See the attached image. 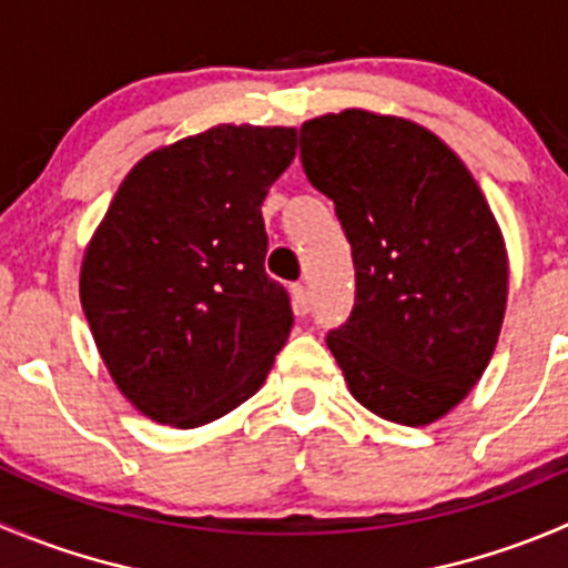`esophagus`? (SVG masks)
Segmentation results:
<instances>
[{
	"label": "esophagus",
	"mask_w": 568,
	"mask_h": 568,
	"mask_svg": "<svg viewBox=\"0 0 568 568\" xmlns=\"http://www.w3.org/2000/svg\"><path fill=\"white\" fill-rule=\"evenodd\" d=\"M291 300H294V311L300 313V316H305V313L311 311V296H307L305 285H294V288H291Z\"/></svg>",
	"instance_id": "obj_1"
}]
</instances>
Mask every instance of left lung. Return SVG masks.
I'll return each instance as SVG.
<instances>
[{
	"label": "left lung",
	"instance_id": "left-lung-1",
	"mask_svg": "<svg viewBox=\"0 0 568 568\" xmlns=\"http://www.w3.org/2000/svg\"><path fill=\"white\" fill-rule=\"evenodd\" d=\"M300 146L352 244L355 307L327 335L346 388L388 422H438L483 377L508 305V250L480 185L402 115H316Z\"/></svg>",
	"mask_w": 568,
	"mask_h": 568
}]
</instances>
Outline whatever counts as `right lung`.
Instances as JSON below:
<instances>
[{"instance_id": "1", "label": "right lung", "mask_w": 568, "mask_h": 568, "mask_svg": "<svg viewBox=\"0 0 568 568\" xmlns=\"http://www.w3.org/2000/svg\"><path fill=\"white\" fill-rule=\"evenodd\" d=\"M296 155L294 126L216 124L144 155L93 230L80 302L135 410L180 430L250 399L291 333L263 268L261 205Z\"/></svg>"}]
</instances>
